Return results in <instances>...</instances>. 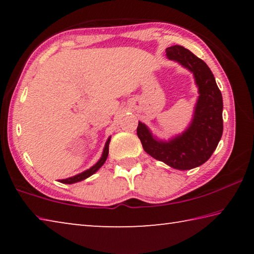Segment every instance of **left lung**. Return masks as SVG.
<instances>
[{"instance_id":"obj_1","label":"left lung","mask_w":254,"mask_h":254,"mask_svg":"<svg viewBox=\"0 0 254 254\" xmlns=\"http://www.w3.org/2000/svg\"><path fill=\"white\" fill-rule=\"evenodd\" d=\"M169 60L192 72L198 87L194 115L186 130L168 140L154 136L139 121L136 133L144 151L171 168L189 170L208 160L220 142L223 133V98L213 72L198 57L182 46L166 49Z\"/></svg>"}]
</instances>
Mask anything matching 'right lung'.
<instances>
[{
  "mask_svg": "<svg viewBox=\"0 0 254 254\" xmlns=\"http://www.w3.org/2000/svg\"><path fill=\"white\" fill-rule=\"evenodd\" d=\"M110 141H111V136L107 139L106 143H105V147L104 149H103V153H102V157L100 158V160H98L95 165L92 166L91 168L83 171V173H80L78 175H75L72 176V177H69V178H66V179H62L60 180V183L63 184H75V183H78V182H81V180H84L86 178L91 177L92 175H94L96 173V171L101 168V167L104 165V162L106 161L107 159V156H109V144H110Z\"/></svg>",
  "mask_w": 254,
  "mask_h": 254,
  "instance_id": "right-lung-1",
  "label": "right lung"
}]
</instances>
